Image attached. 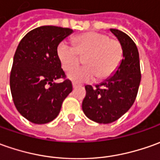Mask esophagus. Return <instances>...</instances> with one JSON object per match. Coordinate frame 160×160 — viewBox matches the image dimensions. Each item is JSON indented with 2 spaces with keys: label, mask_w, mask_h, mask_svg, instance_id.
Returning a JSON list of instances; mask_svg holds the SVG:
<instances>
[{
  "label": "esophagus",
  "mask_w": 160,
  "mask_h": 160,
  "mask_svg": "<svg viewBox=\"0 0 160 160\" xmlns=\"http://www.w3.org/2000/svg\"><path fill=\"white\" fill-rule=\"evenodd\" d=\"M80 85H78V84H76V83H72V88H78Z\"/></svg>",
  "instance_id": "esophagus-1"
}]
</instances>
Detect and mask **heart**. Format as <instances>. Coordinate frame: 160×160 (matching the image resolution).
Masks as SVG:
<instances>
[{"label":"heart","mask_w":160,"mask_h":160,"mask_svg":"<svg viewBox=\"0 0 160 160\" xmlns=\"http://www.w3.org/2000/svg\"><path fill=\"white\" fill-rule=\"evenodd\" d=\"M75 47L63 41L58 45L57 54L63 70L68 72L80 63L79 67L68 73V78L74 82H88L95 78L106 80L112 76L121 65L123 57L122 43L117 39H111L107 34L89 31L78 35L73 38Z\"/></svg>","instance_id":"1"}]
</instances>
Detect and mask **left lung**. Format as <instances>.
Wrapping results in <instances>:
<instances>
[{
    "label": "left lung",
    "instance_id": "8db88e82",
    "mask_svg": "<svg viewBox=\"0 0 160 160\" xmlns=\"http://www.w3.org/2000/svg\"><path fill=\"white\" fill-rule=\"evenodd\" d=\"M122 43L123 57L114 75L96 85H87L82 110L90 120L98 123L117 121L133 105L141 80L138 50L124 32L110 29Z\"/></svg>",
    "mask_w": 160,
    "mask_h": 160
}]
</instances>
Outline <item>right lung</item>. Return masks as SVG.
Wrapping results in <instances>:
<instances>
[{"mask_svg":"<svg viewBox=\"0 0 160 160\" xmlns=\"http://www.w3.org/2000/svg\"><path fill=\"white\" fill-rule=\"evenodd\" d=\"M72 33L69 28L41 26L30 30L17 46L10 72V90L16 109L33 123L54 120L72 90L57 54L58 45Z\"/></svg>","mask_w":160,"mask_h":160,"instance_id":"1","label":"right lung"}]
</instances>
